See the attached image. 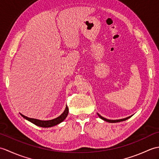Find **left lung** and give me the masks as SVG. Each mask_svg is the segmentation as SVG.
I'll return each instance as SVG.
<instances>
[{"mask_svg":"<svg viewBox=\"0 0 159 159\" xmlns=\"http://www.w3.org/2000/svg\"><path fill=\"white\" fill-rule=\"evenodd\" d=\"M97 114H98V116L100 117V118H101V119L103 120L104 121H108V122H109V123H116V122H120V121H125V120H128V119H129L130 117H131L132 116H129V117H126V118H124V119L111 120H108V119H106V118H104V117H102V116H101L100 115V114H98V113H97Z\"/></svg>","mask_w":159,"mask_h":159,"instance_id":"1","label":"left lung"}]
</instances>
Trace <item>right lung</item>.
<instances>
[{"label": "right lung", "mask_w": 159, "mask_h": 159, "mask_svg": "<svg viewBox=\"0 0 159 159\" xmlns=\"http://www.w3.org/2000/svg\"><path fill=\"white\" fill-rule=\"evenodd\" d=\"M68 111H69L68 107L66 106L65 111H63V113L60 116L50 120H40L38 119H34V118L28 117L25 116H24V115L21 113H20V115H21L25 119L31 121V123L34 124L35 125H36V126L43 127V128H49V127H52L54 126H55V125H57L60 124L61 122H62V121L66 119V117L67 116V115H68Z\"/></svg>", "instance_id": "right-lung-1"}]
</instances>
